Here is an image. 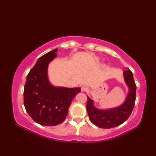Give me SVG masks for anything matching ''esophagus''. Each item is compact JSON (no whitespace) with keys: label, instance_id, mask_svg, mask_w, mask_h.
<instances>
[{"label":"esophagus","instance_id":"1","mask_svg":"<svg viewBox=\"0 0 156 156\" xmlns=\"http://www.w3.org/2000/svg\"><path fill=\"white\" fill-rule=\"evenodd\" d=\"M88 88L87 86L84 85L81 87V90H82V92H85V91H87L88 90Z\"/></svg>","mask_w":156,"mask_h":156}]
</instances>
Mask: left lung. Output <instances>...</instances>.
Returning a JSON list of instances; mask_svg holds the SVG:
<instances>
[{
  "label": "left lung",
  "mask_w": 156,
  "mask_h": 156,
  "mask_svg": "<svg viewBox=\"0 0 156 156\" xmlns=\"http://www.w3.org/2000/svg\"><path fill=\"white\" fill-rule=\"evenodd\" d=\"M124 79L129 88V92L125 102L116 108L98 109L94 105L92 101L87 96V109L90 121L97 127L103 129L115 127L127 120L131 114L136 98V84L133 73L130 69L123 72Z\"/></svg>",
  "instance_id": "left-lung-1"
}]
</instances>
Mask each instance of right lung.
I'll use <instances>...</instances> for the list:
<instances>
[{
    "mask_svg": "<svg viewBox=\"0 0 156 156\" xmlns=\"http://www.w3.org/2000/svg\"><path fill=\"white\" fill-rule=\"evenodd\" d=\"M57 51L55 49L37 59L27 76L24 87L26 111L41 125L54 126L64 121L73 98L81 91L80 87H56L49 82L48 64L57 56Z\"/></svg>",
    "mask_w": 156,
    "mask_h": 156,
    "instance_id": "obj_1",
    "label": "right lung"
}]
</instances>
